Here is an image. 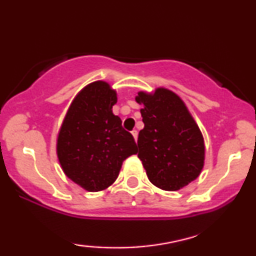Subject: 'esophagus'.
<instances>
[{
  "label": "esophagus",
  "instance_id": "esophagus-1",
  "mask_svg": "<svg viewBox=\"0 0 256 256\" xmlns=\"http://www.w3.org/2000/svg\"><path fill=\"white\" fill-rule=\"evenodd\" d=\"M132 138H134L135 142L138 141V132H136V130H132Z\"/></svg>",
  "mask_w": 256,
  "mask_h": 256
}]
</instances>
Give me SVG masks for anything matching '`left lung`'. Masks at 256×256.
<instances>
[{
    "label": "left lung",
    "instance_id": "obj_1",
    "mask_svg": "<svg viewBox=\"0 0 256 256\" xmlns=\"http://www.w3.org/2000/svg\"><path fill=\"white\" fill-rule=\"evenodd\" d=\"M144 128L140 130L138 158L155 186L178 191L200 174L204 168V138L186 104L172 90L157 87L140 90Z\"/></svg>",
    "mask_w": 256,
    "mask_h": 256
}]
</instances>
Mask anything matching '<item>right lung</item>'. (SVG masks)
Returning <instances> with one entry per match:
<instances>
[{"mask_svg":"<svg viewBox=\"0 0 256 256\" xmlns=\"http://www.w3.org/2000/svg\"><path fill=\"white\" fill-rule=\"evenodd\" d=\"M116 90L104 80L86 85L70 104L57 136V156L66 177L88 192L106 190L122 162L138 152L130 132L113 114Z\"/></svg>","mask_w":256,"mask_h":256,"instance_id":"right-lung-1","label":"right lung"}]
</instances>
